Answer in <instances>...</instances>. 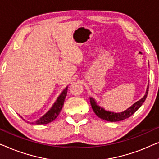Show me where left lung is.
I'll return each instance as SVG.
<instances>
[{"mask_svg": "<svg viewBox=\"0 0 159 159\" xmlns=\"http://www.w3.org/2000/svg\"><path fill=\"white\" fill-rule=\"evenodd\" d=\"M148 93V85L147 86L146 92V94L144 95V97L142 99H140L139 101L136 102L135 104H133L130 107H129L128 109H126V110L122 111V112L116 113L110 111L105 110L103 107H101L97 104L94 99L92 97H90V103L91 107L93 109V111L97 115V117L101 118V119L107 120V121L109 122L122 121V120L127 119V118H128L133 115L142 106V104H143L145 100L147 98Z\"/></svg>", "mask_w": 159, "mask_h": 159, "instance_id": "obj_1", "label": "left lung"}]
</instances>
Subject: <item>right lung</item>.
Wrapping results in <instances>:
<instances>
[{
  "label": "right lung",
  "mask_w": 159,
  "mask_h": 159,
  "mask_svg": "<svg viewBox=\"0 0 159 159\" xmlns=\"http://www.w3.org/2000/svg\"><path fill=\"white\" fill-rule=\"evenodd\" d=\"M67 92H68V86L62 91V92L60 93L59 97H57L56 102H55V104L52 105V107H51V109L47 112L45 115L42 116V117H40L39 120H37V121L31 122V124H35V125H45L50 122H52L53 120L56 119L57 117L59 115V114L62 110V106H63L65 99H66ZM23 119V117H21ZM24 120H25L23 119Z\"/></svg>",
  "instance_id": "obj_1"
}]
</instances>
